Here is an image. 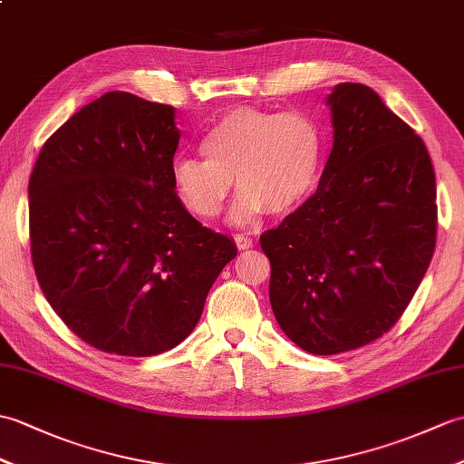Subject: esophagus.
Here are the masks:
<instances>
[{
  "instance_id": "esophagus-1",
  "label": "esophagus",
  "mask_w": 464,
  "mask_h": 464,
  "mask_svg": "<svg viewBox=\"0 0 464 464\" xmlns=\"http://www.w3.org/2000/svg\"><path fill=\"white\" fill-rule=\"evenodd\" d=\"M235 243H237V246H239V249H249V246H253V239H251V237H246V235H243V233L235 235Z\"/></svg>"
}]
</instances>
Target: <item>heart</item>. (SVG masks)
I'll use <instances>...</instances> for the list:
<instances>
[{
	"label": "heart",
	"mask_w": 464,
	"mask_h": 464,
	"mask_svg": "<svg viewBox=\"0 0 464 464\" xmlns=\"http://www.w3.org/2000/svg\"><path fill=\"white\" fill-rule=\"evenodd\" d=\"M206 158L174 161L171 183L181 206L199 219H215L237 178L241 193L233 221H251L266 209L286 213L314 189L324 156L318 121L304 111H263L243 106L223 114L201 136Z\"/></svg>",
	"instance_id": "1"
}]
</instances>
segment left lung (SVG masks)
I'll return each mask as SVG.
<instances>
[{
  "instance_id": "left-lung-1",
  "label": "left lung",
  "mask_w": 464,
  "mask_h": 464,
  "mask_svg": "<svg viewBox=\"0 0 464 464\" xmlns=\"http://www.w3.org/2000/svg\"><path fill=\"white\" fill-rule=\"evenodd\" d=\"M328 106L334 146L318 189L261 235L278 326L318 355L390 332L437 239L435 169L423 140L365 84H338Z\"/></svg>"
}]
</instances>
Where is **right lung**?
<instances>
[{
  "instance_id": "add662e5",
  "label": "right lung",
  "mask_w": 464,
  "mask_h": 464,
  "mask_svg": "<svg viewBox=\"0 0 464 464\" xmlns=\"http://www.w3.org/2000/svg\"><path fill=\"white\" fill-rule=\"evenodd\" d=\"M174 114L106 92L43 144L29 178L39 286L64 324L106 353L144 358L178 346L237 255L176 196Z\"/></svg>"
}]
</instances>
